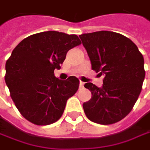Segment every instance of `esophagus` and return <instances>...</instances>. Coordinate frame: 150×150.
Masks as SVG:
<instances>
[{
    "instance_id": "esophagus-1",
    "label": "esophagus",
    "mask_w": 150,
    "mask_h": 150,
    "mask_svg": "<svg viewBox=\"0 0 150 150\" xmlns=\"http://www.w3.org/2000/svg\"><path fill=\"white\" fill-rule=\"evenodd\" d=\"M83 85H84V82L83 81H80V87L81 88V87H83Z\"/></svg>"
}]
</instances>
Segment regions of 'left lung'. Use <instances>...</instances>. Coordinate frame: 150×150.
Returning <instances> with one entry per match:
<instances>
[{
    "label": "left lung",
    "mask_w": 150,
    "mask_h": 150,
    "mask_svg": "<svg viewBox=\"0 0 150 150\" xmlns=\"http://www.w3.org/2000/svg\"><path fill=\"white\" fill-rule=\"evenodd\" d=\"M79 37L92 69L104 76L101 88L91 82L84 85L92 94L82 105L85 115L96 123H115L131 111L141 93L145 78L143 56L130 39L118 33L97 31Z\"/></svg>",
    "instance_id": "1"
}]
</instances>
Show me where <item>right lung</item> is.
Wrapping results in <instances>:
<instances>
[{"label":"right lung","mask_w":150,"mask_h":150,"mask_svg":"<svg viewBox=\"0 0 150 150\" xmlns=\"http://www.w3.org/2000/svg\"><path fill=\"white\" fill-rule=\"evenodd\" d=\"M81 44L76 35L46 31L22 40L6 62L5 81L16 108L30 122L48 125L58 121L79 80L56 78L68 51Z\"/></svg>","instance_id":"1"}]
</instances>
